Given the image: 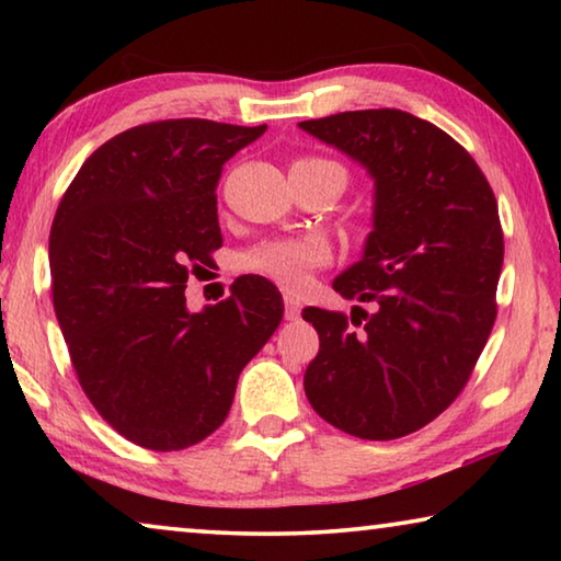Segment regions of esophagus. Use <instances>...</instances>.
I'll use <instances>...</instances> for the list:
<instances>
[{"label": "esophagus", "mask_w": 561, "mask_h": 561, "mask_svg": "<svg viewBox=\"0 0 561 561\" xmlns=\"http://www.w3.org/2000/svg\"><path fill=\"white\" fill-rule=\"evenodd\" d=\"M299 314H301V301L297 297H291V294H287V297H284V317L289 321H297Z\"/></svg>", "instance_id": "obj_1"}]
</instances>
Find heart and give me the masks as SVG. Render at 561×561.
<instances>
[{
	"mask_svg": "<svg viewBox=\"0 0 561 561\" xmlns=\"http://www.w3.org/2000/svg\"><path fill=\"white\" fill-rule=\"evenodd\" d=\"M294 165L309 168H344L324 158H304ZM331 260V250L319 237H284V240L262 242L244 254V267L260 272L264 277L282 284L284 289H301L309 282L311 270L324 267Z\"/></svg>",
	"mask_w": 561,
	"mask_h": 561,
	"instance_id": "b5f03b06",
	"label": "heart"
}]
</instances>
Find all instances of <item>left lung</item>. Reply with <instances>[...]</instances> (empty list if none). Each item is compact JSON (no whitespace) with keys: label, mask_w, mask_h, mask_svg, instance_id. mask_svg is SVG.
Returning <instances> with one entry per match:
<instances>
[{"label":"left lung","mask_w":561,"mask_h":561,"mask_svg":"<svg viewBox=\"0 0 561 561\" xmlns=\"http://www.w3.org/2000/svg\"><path fill=\"white\" fill-rule=\"evenodd\" d=\"M374 180V230L334 279L346 314L309 307L319 354L304 374L314 411L364 440L428 425L468 383L495 324L505 257L497 201L468 150L396 108L301 121Z\"/></svg>","instance_id":"1"}]
</instances>
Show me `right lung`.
I'll list each match as a JSON object with an SVG mask.
<instances>
[{"label":"right lung","instance_id":"right-lung-1","mask_svg":"<svg viewBox=\"0 0 561 561\" xmlns=\"http://www.w3.org/2000/svg\"><path fill=\"white\" fill-rule=\"evenodd\" d=\"M264 130L203 118L123 130L56 210L51 294L71 364L103 421L140 448L183 450L220 428L282 321V294L257 274L203 311L185 304L190 270L222 247V165Z\"/></svg>","mask_w":561,"mask_h":561}]
</instances>
